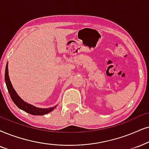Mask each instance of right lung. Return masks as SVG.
<instances>
[{"instance_id": "obj_1", "label": "right lung", "mask_w": 149, "mask_h": 149, "mask_svg": "<svg viewBox=\"0 0 149 149\" xmlns=\"http://www.w3.org/2000/svg\"><path fill=\"white\" fill-rule=\"evenodd\" d=\"M5 80L7 85V90H8L9 95L11 96V98H12L13 102H14V104L18 108L22 109V111H24L27 112L31 115H33V116H43V115L47 114L51 111H52L56 107V106H54L53 107H49V108L46 109L38 108V107H34L32 104L26 102L23 100L21 99V97L18 95V93L15 91V89L12 84V82L10 81V79H9L8 71V63H7L6 69H5Z\"/></svg>"}]
</instances>
